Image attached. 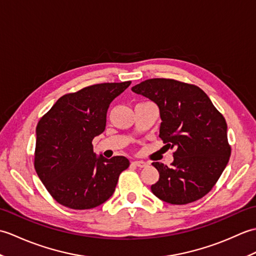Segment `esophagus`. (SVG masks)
I'll list each match as a JSON object with an SVG mask.
<instances>
[{
  "label": "esophagus",
  "instance_id": "34e87169",
  "mask_svg": "<svg viewBox=\"0 0 256 256\" xmlns=\"http://www.w3.org/2000/svg\"><path fill=\"white\" fill-rule=\"evenodd\" d=\"M133 165L138 166V167H140V168H144V167L148 166V162H143V160H134V162H133Z\"/></svg>",
  "mask_w": 256,
  "mask_h": 256
}]
</instances>
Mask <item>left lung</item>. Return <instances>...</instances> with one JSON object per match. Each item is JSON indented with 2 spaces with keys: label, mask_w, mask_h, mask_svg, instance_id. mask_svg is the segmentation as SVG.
Instances as JSON below:
<instances>
[{
  "label": "left lung",
  "mask_w": 256,
  "mask_h": 256,
  "mask_svg": "<svg viewBox=\"0 0 256 256\" xmlns=\"http://www.w3.org/2000/svg\"><path fill=\"white\" fill-rule=\"evenodd\" d=\"M132 90L158 106L160 138L168 148H175L170 167L158 162L152 164L160 172L152 192L172 204L201 199L218 182L231 155L224 116L192 84L154 78Z\"/></svg>",
  "instance_id": "1"
}]
</instances>
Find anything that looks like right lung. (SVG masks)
<instances>
[{
    "mask_svg": "<svg viewBox=\"0 0 256 256\" xmlns=\"http://www.w3.org/2000/svg\"><path fill=\"white\" fill-rule=\"evenodd\" d=\"M131 84H92L59 98L36 126L34 167L58 204L74 210L102 204L130 166L124 156L96 157L92 140L106 128L110 103Z\"/></svg>",
    "mask_w": 256,
    "mask_h": 256,
    "instance_id": "right-lung-1",
    "label": "right lung"
}]
</instances>
